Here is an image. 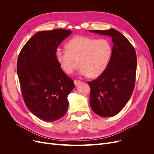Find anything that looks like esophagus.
Wrapping results in <instances>:
<instances>
[{"label": "esophagus", "mask_w": 154, "mask_h": 154, "mask_svg": "<svg viewBox=\"0 0 154 154\" xmlns=\"http://www.w3.org/2000/svg\"><path fill=\"white\" fill-rule=\"evenodd\" d=\"M81 81H80V80H74V85H75V86L76 87V86H78L79 84H80L81 83Z\"/></svg>", "instance_id": "34e87169"}]
</instances>
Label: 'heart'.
<instances>
[{"mask_svg":"<svg viewBox=\"0 0 154 154\" xmlns=\"http://www.w3.org/2000/svg\"><path fill=\"white\" fill-rule=\"evenodd\" d=\"M66 49L58 48L55 57L63 71L71 74L80 66L81 75L100 76L110 62L112 47L109 40L78 36L70 40Z\"/></svg>","mask_w":154,"mask_h":154,"instance_id":"b5f03b06","label":"heart"}]
</instances>
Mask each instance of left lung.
<instances>
[{"instance_id":"left-lung-1","label":"left lung","mask_w":154,"mask_h":154,"mask_svg":"<svg viewBox=\"0 0 154 154\" xmlns=\"http://www.w3.org/2000/svg\"><path fill=\"white\" fill-rule=\"evenodd\" d=\"M90 31L110 36L114 44L105 71L96 80L88 82L92 110L101 117H112L124 108L132 94L137 68L136 51L128 39L115 29Z\"/></svg>"}]
</instances>
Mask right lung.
<instances>
[{
  "label": "right lung",
  "mask_w": 154,
  "mask_h": 154,
  "mask_svg": "<svg viewBox=\"0 0 154 154\" xmlns=\"http://www.w3.org/2000/svg\"><path fill=\"white\" fill-rule=\"evenodd\" d=\"M71 33L63 29L36 32L18 56L17 74L23 98L31 113L45 122H53L66 114L67 96L74 88L55 57L58 45Z\"/></svg>",
  "instance_id": "1"
}]
</instances>
